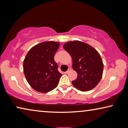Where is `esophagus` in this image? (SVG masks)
<instances>
[{"label": "esophagus", "mask_w": 128, "mask_h": 128, "mask_svg": "<svg viewBox=\"0 0 128 128\" xmlns=\"http://www.w3.org/2000/svg\"><path fill=\"white\" fill-rule=\"evenodd\" d=\"M70 70H71V68H69V69H68V70L66 71V72H65L64 73H66V74H67V73H68L69 72H70Z\"/></svg>", "instance_id": "34e87169"}]
</instances>
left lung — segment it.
<instances>
[{
    "instance_id": "8db88e82",
    "label": "left lung",
    "mask_w": 128,
    "mask_h": 128,
    "mask_svg": "<svg viewBox=\"0 0 128 128\" xmlns=\"http://www.w3.org/2000/svg\"><path fill=\"white\" fill-rule=\"evenodd\" d=\"M63 48L72 58V68L77 73L72 85L82 92L94 88L102 77L103 63L98 52L88 43L80 40L69 41Z\"/></svg>"
}]
</instances>
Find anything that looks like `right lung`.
<instances>
[{"mask_svg":"<svg viewBox=\"0 0 128 128\" xmlns=\"http://www.w3.org/2000/svg\"><path fill=\"white\" fill-rule=\"evenodd\" d=\"M59 46L58 42L45 41L33 46L26 55L24 73L28 84L36 92L46 93L58 86L62 74L54 58Z\"/></svg>","mask_w":128,"mask_h":128,"instance_id":"1","label":"right lung"}]
</instances>
